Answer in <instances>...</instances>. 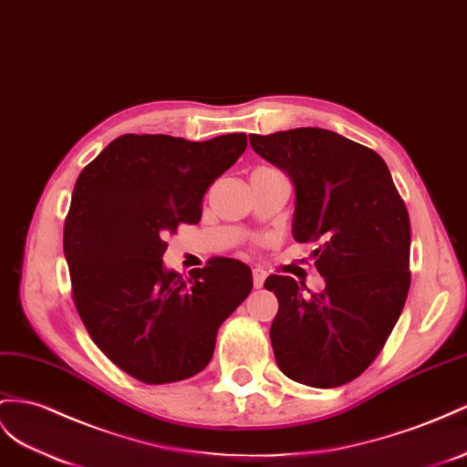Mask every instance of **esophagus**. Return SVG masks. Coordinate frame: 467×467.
Wrapping results in <instances>:
<instances>
[{"label":"esophagus","mask_w":467,"mask_h":467,"mask_svg":"<svg viewBox=\"0 0 467 467\" xmlns=\"http://www.w3.org/2000/svg\"><path fill=\"white\" fill-rule=\"evenodd\" d=\"M265 280H266V272L260 270V268H254L253 270V285H254V288H262V285H265Z\"/></svg>","instance_id":"esophagus-1"}]
</instances>
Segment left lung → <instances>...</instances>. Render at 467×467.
Returning <instances> with one entry per match:
<instances>
[{"instance_id": "left-lung-1", "label": "left lung", "mask_w": 467, "mask_h": 467, "mask_svg": "<svg viewBox=\"0 0 467 467\" xmlns=\"http://www.w3.org/2000/svg\"><path fill=\"white\" fill-rule=\"evenodd\" d=\"M296 187L294 238L319 243L324 292L272 274L278 314L270 341L282 373L307 387L351 382L375 361L410 288V217L380 155L336 131L296 128L250 136Z\"/></svg>"}]
</instances>
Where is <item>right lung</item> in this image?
Instances as JSON below:
<instances>
[{
    "label": "right lung",
    "instance_id": "right-lung-1",
    "mask_svg": "<svg viewBox=\"0 0 467 467\" xmlns=\"http://www.w3.org/2000/svg\"><path fill=\"white\" fill-rule=\"evenodd\" d=\"M244 150L246 134H124L77 179L63 233L75 307L97 348L146 385L205 368L219 326L253 290L233 258H211L191 278L161 262L165 238L201 221L202 195Z\"/></svg>",
    "mask_w": 467,
    "mask_h": 467
}]
</instances>
